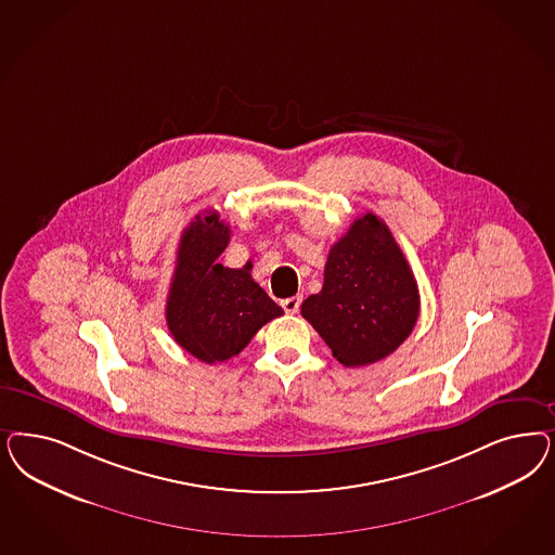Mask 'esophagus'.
Listing matches in <instances>:
<instances>
[{"label": "esophagus", "mask_w": 555, "mask_h": 555, "mask_svg": "<svg viewBox=\"0 0 555 555\" xmlns=\"http://www.w3.org/2000/svg\"><path fill=\"white\" fill-rule=\"evenodd\" d=\"M300 305H302V298H300V296H292V298L282 300V308L286 310L287 314H296V312L300 310Z\"/></svg>", "instance_id": "34e87169"}]
</instances>
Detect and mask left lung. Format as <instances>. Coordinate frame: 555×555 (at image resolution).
<instances>
[{
	"label": "left lung",
	"mask_w": 555,
	"mask_h": 555,
	"mask_svg": "<svg viewBox=\"0 0 555 555\" xmlns=\"http://www.w3.org/2000/svg\"><path fill=\"white\" fill-rule=\"evenodd\" d=\"M418 308V286L404 253L386 222L367 212L328 250L324 284L302 302V317L339 363L361 367L388 358L409 339Z\"/></svg>",
	"instance_id": "left-lung-1"
}]
</instances>
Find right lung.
<instances>
[{"label":"right lung","instance_id":"obj_1","mask_svg":"<svg viewBox=\"0 0 555 555\" xmlns=\"http://www.w3.org/2000/svg\"><path fill=\"white\" fill-rule=\"evenodd\" d=\"M229 241L231 227L220 216H196L181 234L167 296L173 339L204 363L238 356L266 322L284 314L250 278V263L241 269L218 263Z\"/></svg>","mask_w":555,"mask_h":555}]
</instances>
